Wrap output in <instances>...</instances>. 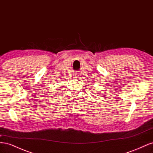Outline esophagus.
I'll return each mask as SVG.
<instances>
[{"instance_id": "esophagus-1", "label": "esophagus", "mask_w": 153, "mask_h": 153, "mask_svg": "<svg viewBox=\"0 0 153 153\" xmlns=\"http://www.w3.org/2000/svg\"><path fill=\"white\" fill-rule=\"evenodd\" d=\"M73 78H78V73H73Z\"/></svg>"}]
</instances>
